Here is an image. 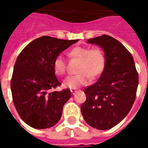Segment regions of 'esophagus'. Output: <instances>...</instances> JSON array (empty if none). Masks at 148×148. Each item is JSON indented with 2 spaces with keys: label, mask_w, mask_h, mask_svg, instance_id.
Segmentation results:
<instances>
[{
  "label": "esophagus",
  "mask_w": 148,
  "mask_h": 148,
  "mask_svg": "<svg viewBox=\"0 0 148 148\" xmlns=\"http://www.w3.org/2000/svg\"><path fill=\"white\" fill-rule=\"evenodd\" d=\"M71 93H72V94H74V93L77 92V90H75V89H71Z\"/></svg>",
  "instance_id": "esophagus-1"
}]
</instances>
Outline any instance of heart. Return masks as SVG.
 <instances>
[{"label": "heart", "instance_id": "heart-1", "mask_svg": "<svg viewBox=\"0 0 148 148\" xmlns=\"http://www.w3.org/2000/svg\"><path fill=\"white\" fill-rule=\"evenodd\" d=\"M69 55L71 58L80 60L77 72L78 74L67 77L63 82V86L70 89H76L86 86L90 82V76L96 77L102 73L106 64V58L102 51L97 47H76L71 50ZM53 68L58 76L66 74V64L65 59L58 55L54 60Z\"/></svg>", "mask_w": 148, "mask_h": 148}]
</instances>
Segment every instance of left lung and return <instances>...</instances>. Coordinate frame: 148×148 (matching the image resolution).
Listing matches in <instances>:
<instances>
[{"label":"left lung","instance_id":"obj_1","mask_svg":"<svg viewBox=\"0 0 148 148\" xmlns=\"http://www.w3.org/2000/svg\"><path fill=\"white\" fill-rule=\"evenodd\" d=\"M105 51L106 64L96 83L86 87L81 106L84 120L91 127L107 130L124 119L133 106L139 77L132 55L121 42L102 35L88 39Z\"/></svg>","mask_w":148,"mask_h":148}]
</instances>
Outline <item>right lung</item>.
Masks as SVG:
<instances>
[{"instance_id": "1", "label": "right lung", "mask_w": 148, "mask_h": 148, "mask_svg": "<svg viewBox=\"0 0 148 148\" xmlns=\"http://www.w3.org/2000/svg\"><path fill=\"white\" fill-rule=\"evenodd\" d=\"M77 41L39 37L18 55L11 79L12 95L18 114L31 127L48 128L60 120L71 92L69 89L50 92L61 85L53 62L62 51Z\"/></svg>"}]
</instances>
